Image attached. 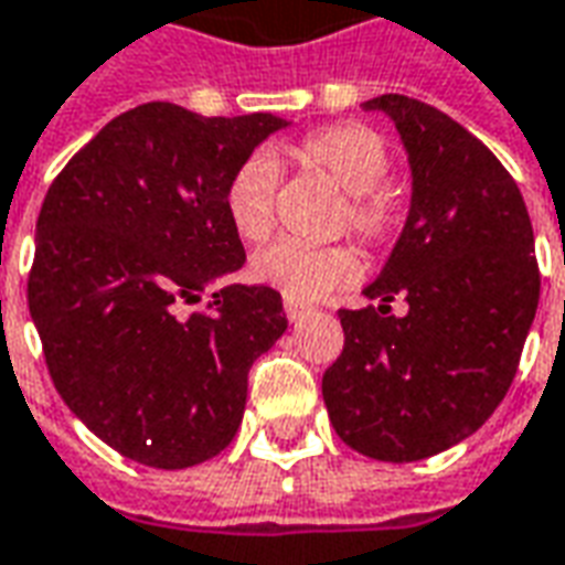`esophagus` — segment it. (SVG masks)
Segmentation results:
<instances>
[{"instance_id": "esophagus-1", "label": "esophagus", "mask_w": 565, "mask_h": 565, "mask_svg": "<svg viewBox=\"0 0 565 565\" xmlns=\"http://www.w3.org/2000/svg\"><path fill=\"white\" fill-rule=\"evenodd\" d=\"M307 313H310V307H307V303L286 301V316H289V322H298V319H303Z\"/></svg>"}]
</instances>
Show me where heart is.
Returning a JSON list of instances; mask_svg holds the SVG:
<instances>
[{"instance_id": "obj_1", "label": "heart", "mask_w": 565, "mask_h": 565, "mask_svg": "<svg viewBox=\"0 0 565 565\" xmlns=\"http://www.w3.org/2000/svg\"><path fill=\"white\" fill-rule=\"evenodd\" d=\"M282 154L303 170L331 179L343 194L338 225L350 231L371 255L386 252L404 231L407 198L390 179V146L365 124H328L303 134ZM279 170L267 154H252L231 173L225 185V212L237 237L262 243L276 225ZM252 279L276 289L286 301H316L334 286L359 274V258L350 246H301L279 239L252 255Z\"/></svg>"}]
</instances>
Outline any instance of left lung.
I'll return each instance as SVG.
<instances>
[{"label":"left lung","mask_w":565,"mask_h":565,"mask_svg":"<svg viewBox=\"0 0 565 565\" xmlns=\"http://www.w3.org/2000/svg\"><path fill=\"white\" fill-rule=\"evenodd\" d=\"M390 115L414 173L411 212L362 310H338L343 353L322 374L340 441L417 462L490 419L518 374L539 307V262L518 182L478 136L429 103L367 99ZM408 303L391 316V301Z\"/></svg>","instance_id":"1"}]
</instances>
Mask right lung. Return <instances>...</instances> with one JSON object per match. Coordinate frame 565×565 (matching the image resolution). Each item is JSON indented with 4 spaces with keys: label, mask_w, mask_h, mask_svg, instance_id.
<instances>
[{
    "label": "right lung",
    "mask_w": 565,
    "mask_h": 565,
    "mask_svg": "<svg viewBox=\"0 0 565 565\" xmlns=\"http://www.w3.org/2000/svg\"><path fill=\"white\" fill-rule=\"evenodd\" d=\"M276 115L203 118L146 103L111 118L51 182L26 279L60 398L127 459L188 468L234 441L249 367L289 319L279 291L225 286L246 249L225 185Z\"/></svg>",
    "instance_id": "obj_1"
}]
</instances>
